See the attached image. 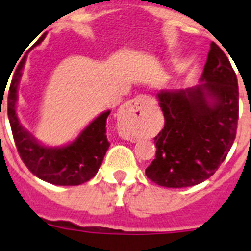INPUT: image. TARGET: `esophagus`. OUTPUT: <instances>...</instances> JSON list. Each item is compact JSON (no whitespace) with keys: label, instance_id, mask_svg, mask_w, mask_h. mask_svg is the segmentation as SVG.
Segmentation results:
<instances>
[{"label":"esophagus","instance_id":"obj_1","mask_svg":"<svg viewBox=\"0 0 251 251\" xmlns=\"http://www.w3.org/2000/svg\"><path fill=\"white\" fill-rule=\"evenodd\" d=\"M141 103H143V97L139 95V97L134 98L133 100H130L129 103H127L126 105L122 106L121 113L118 114L119 121L126 123V122L136 121V119H138L139 115H142Z\"/></svg>","mask_w":251,"mask_h":251}]
</instances>
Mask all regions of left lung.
I'll use <instances>...</instances> for the list:
<instances>
[{"label": "left lung", "instance_id": "obj_1", "mask_svg": "<svg viewBox=\"0 0 251 251\" xmlns=\"http://www.w3.org/2000/svg\"><path fill=\"white\" fill-rule=\"evenodd\" d=\"M165 127L156 142V158L146 168L151 181L181 188L203 182L225 161L238 128V79L229 59L210 45L200 84L185 90H161Z\"/></svg>", "mask_w": 251, "mask_h": 251}]
</instances>
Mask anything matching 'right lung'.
Masks as SVG:
<instances>
[{
  "mask_svg": "<svg viewBox=\"0 0 251 251\" xmlns=\"http://www.w3.org/2000/svg\"><path fill=\"white\" fill-rule=\"evenodd\" d=\"M44 37H41L43 41ZM25 59L17 66L8 90L7 114L17 151L26 167L40 179L57 186H77L97 175L110 143L106 139V118L99 114L73 142L60 147L41 145L22 127L16 113L19 84Z\"/></svg>",
  "mask_w": 251,
  "mask_h": 251,
  "instance_id": "obj_1",
  "label": "right lung"
}]
</instances>
